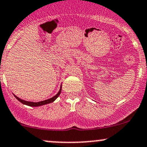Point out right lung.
<instances>
[{
  "label": "right lung",
  "mask_w": 147,
  "mask_h": 147,
  "mask_svg": "<svg viewBox=\"0 0 147 147\" xmlns=\"http://www.w3.org/2000/svg\"><path fill=\"white\" fill-rule=\"evenodd\" d=\"M61 88H60V90H59V91L58 92L57 94H56V96H54V97H52L51 98H49V99H48V100H45L40 101V102H28V101H26V100H24L20 99V98L17 97V96H16L15 95H14V97L17 98V99L18 100L19 102H22V104L30 106V107H38V106H42V105H44L49 104V103L53 102L54 100H55L56 98L59 97V95L61 94Z\"/></svg>",
  "instance_id": "1"
}]
</instances>
